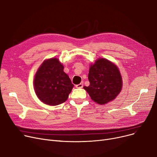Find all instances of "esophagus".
<instances>
[{
  "instance_id": "34e87169",
  "label": "esophagus",
  "mask_w": 157,
  "mask_h": 157,
  "mask_svg": "<svg viewBox=\"0 0 157 157\" xmlns=\"http://www.w3.org/2000/svg\"><path fill=\"white\" fill-rule=\"evenodd\" d=\"M77 88H82L83 87V83H80L79 84L76 85Z\"/></svg>"
}]
</instances>
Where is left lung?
Segmentation results:
<instances>
[{"label":"left lung","mask_w":157,"mask_h":157,"mask_svg":"<svg viewBox=\"0 0 157 157\" xmlns=\"http://www.w3.org/2000/svg\"><path fill=\"white\" fill-rule=\"evenodd\" d=\"M89 85L84 86L91 98L96 103L104 105L114 100L121 92L123 82L116 65L104 58L97 59L89 68Z\"/></svg>","instance_id":"1"}]
</instances>
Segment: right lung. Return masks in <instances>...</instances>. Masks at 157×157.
<instances>
[{
	"instance_id": "1",
	"label": "right lung",
	"mask_w": 157,
	"mask_h": 157,
	"mask_svg": "<svg viewBox=\"0 0 157 157\" xmlns=\"http://www.w3.org/2000/svg\"><path fill=\"white\" fill-rule=\"evenodd\" d=\"M73 86L68 75L64 72L63 65L57 58L44 61L35 75V93L47 105L55 106L65 102Z\"/></svg>"
}]
</instances>
